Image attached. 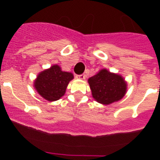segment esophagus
<instances>
[{"mask_svg": "<svg viewBox=\"0 0 160 160\" xmlns=\"http://www.w3.org/2000/svg\"><path fill=\"white\" fill-rule=\"evenodd\" d=\"M76 78H78V79H80V80H84L85 78V74H82V75H76Z\"/></svg>", "mask_w": 160, "mask_h": 160, "instance_id": "obj_1", "label": "esophagus"}]
</instances>
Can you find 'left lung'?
I'll return each instance as SVG.
<instances>
[{"label": "left lung", "mask_w": 160, "mask_h": 160, "mask_svg": "<svg viewBox=\"0 0 160 160\" xmlns=\"http://www.w3.org/2000/svg\"><path fill=\"white\" fill-rule=\"evenodd\" d=\"M93 98L102 105H109L121 100L127 90V83L118 74L108 71L106 69L88 80Z\"/></svg>", "instance_id": "8db88e82"}]
</instances>
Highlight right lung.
Segmentation results:
<instances>
[{"label": "right lung", "instance_id": "right-lung-1", "mask_svg": "<svg viewBox=\"0 0 160 160\" xmlns=\"http://www.w3.org/2000/svg\"><path fill=\"white\" fill-rule=\"evenodd\" d=\"M73 79L72 73L62 71L59 65H54L37 75L34 87L45 100L55 101L65 95L68 84Z\"/></svg>", "mask_w": 160, "mask_h": 160}]
</instances>
